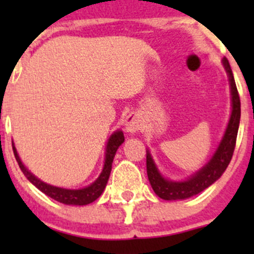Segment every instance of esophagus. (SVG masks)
<instances>
[{
	"instance_id": "obj_1",
	"label": "esophagus",
	"mask_w": 254,
	"mask_h": 254,
	"mask_svg": "<svg viewBox=\"0 0 254 254\" xmlns=\"http://www.w3.org/2000/svg\"><path fill=\"white\" fill-rule=\"evenodd\" d=\"M142 127L141 118L136 113H130L125 119V130L130 134H135Z\"/></svg>"
}]
</instances>
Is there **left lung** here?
Segmentation results:
<instances>
[{
    "label": "left lung",
    "instance_id": "1",
    "mask_svg": "<svg viewBox=\"0 0 254 254\" xmlns=\"http://www.w3.org/2000/svg\"><path fill=\"white\" fill-rule=\"evenodd\" d=\"M222 65L226 70L229 76L230 89H231V117H230L229 124H227L225 134L219 147L216 148L212 157L204 167H201L198 172L194 173L186 181H171L165 178L158 171L150 151H146V170H147V177L150 181L153 191L165 200H182V199L190 198L196 195L207 187L217 181L222 173L226 171L232 155H234L235 146H236L237 131L240 127L241 118V102L238 96L237 87L235 83L234 73H232L230 64L226 58L222 59Z\"/></svg>",
    "mask_w": 254,
    "mask_h": 254
}]
</instances>
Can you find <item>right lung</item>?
Returning a JSON list of instances; mask_svg holds the SVG:
<instances>
[{
	"label": "right lung",
	"mask_w": 254,
	"mask_h": 254,
	"mask_svg": "<svg viewBox=\"0 0 254 254\" xmlns=\"http://www.w3.org/2000/svg\"><path fill=\"white\" fill-rule=\"evenodd\" d=\"M123 142H124V134H123L122 130H117V131L113 132L111 137L108 139V142H107L106 158H104V166L101 175H99L98 178H97L93 183L81 189L60 188V187L51 186V184H48L45 183V182L40 181V179L37 178L33 173H30L29 171L27 170V167L23 165L19 156H18L13 142H12V146H13L14 157H16L18 165H19V168L22 170V172L24 173V176L27 177L28 181L32 184H34L40 191L47 194L48 196L53 198L54 200L59 201V203L66 204V205H87V204L93 203L96 199H98L99 196L102 195V193L104 191V189H106L109 176H111L113 160H114L117 150L119 148V146L122 145Z\"/></svg>",
	"instance_id": "1"
}]
</instances>
